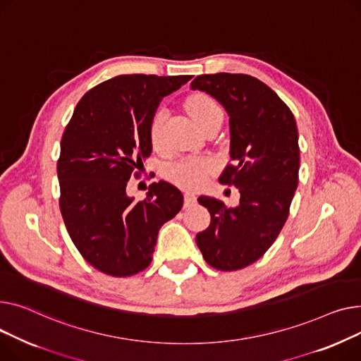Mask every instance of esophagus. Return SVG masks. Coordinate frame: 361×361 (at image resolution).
<instances>
[{
    "mask_svg": "<svg viewBox=\"0 0 361 361\" xmlns=\"http://www.w3.org/2000/svg\"><path fill=\"white\" fill-rule=\"evenodd\" d=\"M183 200H185V207H190L197 202V197L190 192H185Z\"/></svg>",
    "mask_w": 361,
    "mask_h": 361,
    "instance_id": "1",
    "label": "esophagus"
}]
</instances>
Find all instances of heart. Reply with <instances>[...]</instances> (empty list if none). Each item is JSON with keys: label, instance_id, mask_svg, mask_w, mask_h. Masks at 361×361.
<instances>
[{"label": "heart", "instance_id": "obj_1", "mask_svg": "<svg viewBox=\"0 0 361 361\" xmlns=\"http://www.w3.org/2000/svg\"><path fill=\"white\" fill-rule=\"evenodd\" d=\"M190 118L202 130L204 126L217 116H223L217 102L207 94H197L188 102ZM166 111L159 109L150 123V141L154 150H163L166 145ZM213 172V163L207 160H186L169 167L167 176L183 188H198Z\"/></svg>", "mask_w": 361, "mask_h": 361}]
</instances>
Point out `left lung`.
<instances>
[{"label": "left lung", "mask_w": 361, "mask_h": 361, "mask_svg": "<svg viewBox=\"0 0 361 361\" xmlns=\"http://www.w3.org/2000/svg\"><path fill=\"white\" fill-rule=\"evenodd\" d=\"M190 89L213 96L226 109L230 159L220 182L239 189L238 207L200 197L211 223L197 235L208 265L235 271L258 261L288 217L299 183L300 150L295 119L267 84L246 74H202Z\"/></svg>", "instance_id": "left-lung-1"}]
</instances>
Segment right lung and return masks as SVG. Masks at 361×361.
Returning <instances> with one entry per match:
<instances>
[{
    "label": "right lung",
    "mask_w": 361,
    "mask_h": 361,
    "mask_svg": "<svg viewBox=\"0 0 361 361\" xmlns=\"http://www.w3.org/2000/svg\"><path fill=\"white\" fill-rule=\"evenodd\" d=\"M190 78H111L81 97L63 131L56 166L61 214L81 257L112 277L152 264L160 227L183 205L169 182L152 183L142 201L126 195V185L152 154L150 123L161 99Z\"/></svg>",
    "instance_id": "1"
}]
</instances>
